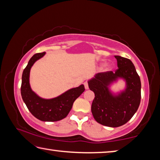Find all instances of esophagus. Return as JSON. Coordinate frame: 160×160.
<instances>
[{
	"instance_id": "34e87169",
	"label": "esophagus",
	"mask_w": 160,
	"mask_h": 160,
	"mask_svg": "<svg viewBox=\"0 0 160 160\" xmlns=\"http://www.w3.org/2000/svg\"><path fill=\"white\" fill-rule=\"evenodd\" d=\"M84 85H85V90H88V89H89V86H88V82H84Z\"/></svg>"
}]
</instances>
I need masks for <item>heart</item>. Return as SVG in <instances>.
<instances>
[{
  "label": "heart",
  "mask_w": 160,
  "mask_h": 160,
  "mask_svg": "<svg viewBox=\"0 0 160 160\" xmlns=\"http://www.w3.org/2000/svg\"><path fill=\"white\" fill-rule=\"evenodd\" d=\"M113 68V66L112 65L111 63H107L105 64L104 67H103L102 70H104V71H110V70H112Z\"/></svg>",
  "instance_id": "1"
}]
</instances>
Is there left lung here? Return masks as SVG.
<instances>
[{
  "label": "left lung",
  "instance_id": "8db88e82",
  "mask_svg": "<svg viewBox=\"0 0 160 160\" xmlns=\"http://www.w3.org/2000/svg\"><path fill=\"white\" fill-rule=\"evenodd\" d=\"M118 69L100 72L88 80L90 90L94 93L91 111L97 122L103 126L118 127L126 123L138 109L141 99V82L132 61L114 56ZM118 79L126 82L124 90L113 93L110 85Z\"/></svg>",
  "mask_w": 160,
  "mask_h": 160
}]
</instances>
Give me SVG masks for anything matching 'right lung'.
I'll use <instances>...</instances> for the list:
<instances>
[{
	"instance_id": "1",
	"label": "right lung",
	"mask_w": 160,
	"mask_h": 160,
	"mask_svg": "<svg viewBox=\"0 0 160 160\" xmlns=\"http://www.w3.org/2000/svg\"><path fill=\"white\" fill-rule=\"evenodd\" d=\"M45 53L46 52L36 53L29 59L22 76L21 95L28 109L34 117L42 121L53 122L66 117L75 100L85 91V87L80 85L51 99L42 98L35 93L29 84L30 70L35 62L42 58Z\"/></svg>"
}]
</instances>
